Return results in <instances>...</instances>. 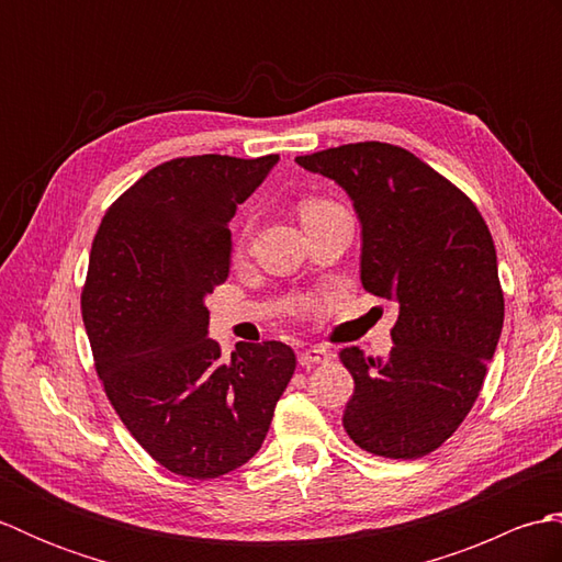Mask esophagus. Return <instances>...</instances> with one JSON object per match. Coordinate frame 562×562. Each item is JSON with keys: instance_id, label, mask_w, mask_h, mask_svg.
<instances>
[{"instance_id": "obj_1", "label": "esophagus", "mask_w": 562, "mask_h": 562, "mask_svg": "<svg viewBox=\"0 0 562 562\" xmlns=\"http://www.w3.org/2000/svg\"><path fill=\"white\" fill-rule=\"evenodd\" d=\"M330 355L321 348H308L304 352H300V364L302 367H312V364H328Z\"/></svg>"}]
</instances>
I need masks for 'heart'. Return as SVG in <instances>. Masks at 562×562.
<instances>
[{
	"label": "heart",
	"instance_id": "1",
	"mask_svg": "<svg viewBox=\"0 0 562 562\" xmlns=\"http://www.w3.org/2000/svg\"><path fill=\"white\" fill-rule=\"evenodd\" d=\"M328 205H333L330 200H324V198H304V200H300V214H302V222L304 220H308V217H314V214H318L321 210H326ZM246 238H248V224H244L241 229L236 232V238H234V248L236 250H241L244 246H246Z\"/></svg>",
	"mask_w": 562,
	"mask_h": 562
}]
</instances>
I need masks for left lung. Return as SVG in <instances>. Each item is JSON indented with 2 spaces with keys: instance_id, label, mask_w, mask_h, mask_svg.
<instances>
[{
  "instance_id": "obj_1",
  "label": "left lung",
  "mask_w": 562,
  "mask_h": 562,
  "mask_svg": "<svg viewBox=\"0 0 562 562\" xmlns=\"http://www.w3.org/2000/svg\"><path fill=\"white\" fill-rule=\"evenodd\" d=\"M296 164L348 190L362 222V288L398 306L386 360L338 355L355 379L345 432L374 457H427L471 413L503 330L491 229L461 188L403 147L355 142Z\"/></svg>"
}]
</instances>
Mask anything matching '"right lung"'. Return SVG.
Listing matches in <instances>:
<instances>
[{"label": "right lung", "mask_w": 562, "mask_h": 562, "mask_svg": "<svg viewBox=\"0 0 562 562\" xmlns=\"http://www.w3.org/2000/svg\"><path fill=\"white\" fill-rule=\"evenodd\" d=\"M278 154L178 157L105 210L93 236L81 318L105 396L139 447L183 479H220L268 435L294 374L284 342L207 338L205 294L229 278L236 207Z\"/></svg>", "instance_id": "right-lung-1"}]
</instances>
